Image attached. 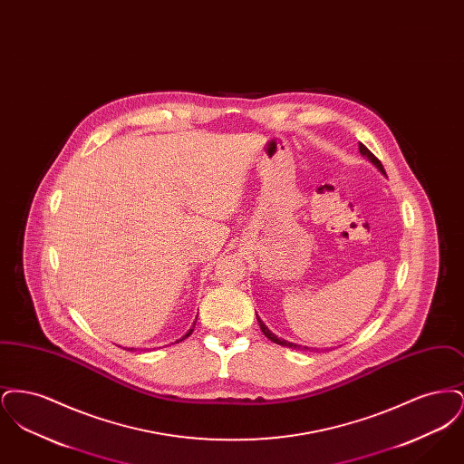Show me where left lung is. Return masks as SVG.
<instances>
[{"mask_svg":"<svg viewBox=\"0 0 464 464\" xmlns=\"http://www.w3.org/2000/svg\"><path fill=\"white\" fill-rule=\"evenodd\" d=\"M358 150H360V153L362 155L365 156L369 161H372L374 163L375 167L379 169V172L381 174H384L386 176V172H384V169H382V163L375 158L362 142L358 144ZM257 322H259V327H261V331H263V334H265L266 337L269 339V341H273V343H276V344H280V346H287V348H292V350H301V346H297V344H294V343H288V341H285V339H280V337H276L273 332L269 331L267 327H266L265 324H263V320L257 316ZM304 350H308V348H304Z\"/></svg>","mask_w":464,"mask_h":464,"instance_id":"8db88e82","label":"left lung"}]
</instances>
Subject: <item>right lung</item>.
I'll return each instance as SVG.
<instances>
[{
  "instance_id": "add662e5",
  "label": "right lung",
  "mask_w": 464,
  "mask_h": 464,
  "mask_svg": "<svg viewBox=\"0 0 464 464\" xmlns=\"http://www.w3.org/2000/svg\"><path fill=\"white\" fill-rule=\"evenodd\" d=\"M195 325H197V320H195V324H193V327H191V329H189V331L186 332V334H184V335H182V337H180V339H177L176 343H179V341H184V339H186V337H189V335H191V334H193V331H195ZM129 350H130V348H129Z\"/></svg>"
}]
</instances>
